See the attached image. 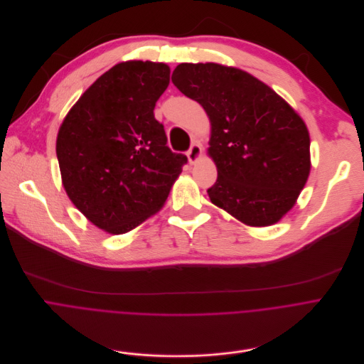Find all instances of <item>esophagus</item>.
<instances>
[{
  "instance_id": "1",
  "label": "esophagus",
  "mask_w": 364,
  "mask_h": 364,
  "mask_svg": "<svg viewBox=\"0 0 364 364\" xmlns=\"http://www.w3.org/2000/svg\"><path fill=\"white\" fill-rule=\"evenodd\" d=\"M200 155H202L200 144L196 143V141H193V143L191 144L189 151H188V159H189V162H191V164H195V162L200 158Z\"/></svg>"
}]
</instances>
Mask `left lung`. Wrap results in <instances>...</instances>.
I'll use <instances>...</instances> for the list:
<instances>
[{
    "instance_id": "left-lung-1",
    "label": "left lung",
    "mask_w": 364,
    "mask_h": 364,
    "mask_svg": "<svg viewBox=\"0 0 364 364\" xmlns=\"http://www.w3.org/2000/svg\"><path fill=\"white\" fill-rule=\"evenodd\" d=\"M172 83L210 120L208 154L218 169L208 189L210 202L251 227L278 223L310 173V136L303 119L240 68L182 63Z\"/></svg>"
}]
</instances>
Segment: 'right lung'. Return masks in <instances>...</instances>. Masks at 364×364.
<instances>
[{"label":"right lung","instance_id":"right-lung-1","mask_svg":"<svg viewBox=\"0 0 364 364\" xmlns=\"http://www.w3.org/2000/svg\"><path fill=\"white\" fill-rule=\"evenodd\" d=\"M164 63H119L71 107L57 134L64 189L109 234H124L165 203L188 158L166 144L154 109L169 85Z\"/></svg>","mask_w":364,"mask_h":364}]
</instances>
